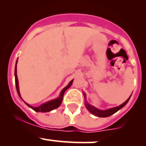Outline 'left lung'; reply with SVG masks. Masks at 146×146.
Returning <instances> with one entry per match:
<instances>
[{"label":"left lung","instance_id":"obj_1","mask_svg":"<svg viewBox=\"0 0 146 146\" xmlns=\"http://www.w3.org/2000/svg\"><path fill=\"white\" fill-rule=\"evenodd\" d=\"M83 95H84V98H85V97H86L85 96V93H84L83 92ZM131 96L128 98L127 100H126V102H123L122 104H121V105H119L117 107H114V108L109 109V110H99V109H97L96 107H93V106H92V105H90V104H88V102H87L86 100H85V107H86V108L88 110V111H89L90 113H92V114H94V115L96 116V117H110V116L112 115V114H114V113L117 112V111H119V110H121V108H123V107H124L126 104H127V102H129V99H130Z\"/></svg>","mask_w":146,"mask_h":146}]
</instances>
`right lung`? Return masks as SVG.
<instances>
[{
    "instance_id": "1",
    "label": "right lung",
    "mask_w": 146,
    "mask_h": 146,
    "mask_svg": "<svg viewBox=\"0 0 146 146\" xmlns=\"http://www.w3.org/2000/svg\"><path fill=\"white\" fill-rule=\"evenodd\" d=\"M17 61H16L15 68V86H16V90H17V94H18V95L20 96V98L22 99L21 96H20V90H19L18 79H17ZM73 80H72L71 81L69 82L68 85L66 87H65L64 89L61 90V94H60V96L58 97V98H56V99H55V100H53L48 101L46 103H44V104H41L39 107H32V106L29 105V104L26 103L25 102V103L27 104L28 107H30V108H32V110H35V111H37V112H39V111H40V112H48V111H51V110H54V109H56L57 107H58L60 105H61V102H62V101H63V98H64V92H66V90L68 89V88H69L70 86H71L72 83H73Z\"/></svg>"
}]
</instances>
